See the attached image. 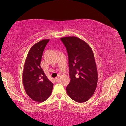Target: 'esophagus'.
<instances>
[{
    "label": "esophagus",
    "mask_w": 126,
    "mask_h": 126,
    "mask_svg": "<svg viewBox=\"0 0 126 126\" xmlns=\"http://www.w3.org/2000/svg\"><path fill=\"white\" fill-rule=\"evenodd\" d=\"M55 81L57 82L59 81V76H58V77H56V78H55Z\"/></svg>",
    "instance_id": "esophagus-1"
}]
</instances>
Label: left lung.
Listing matches in <instances>:
<instances>
[{
    "instance_id": "left-lung-1",
    "label": "left lung",
    "mask_w": 126,
    "mask_h": 126,
    "mask_svg": "<svg viewBox=\"0 0 126 126\" xmlns=\"http://www.w3.org/2000/svg\"><path fill=\"white\" fill-rule=\"evenodd\" d=\"M69 60L70 81L67 93L77 102H86L93 96L98 81L97 66L93 52L85 41L76 37L61 38Z\"/></svg>"
}]
</instances>
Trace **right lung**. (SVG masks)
Segmentation results:
<instances>
[{"label": "right lung", "mask_w": 126, "mask_h": 126, "mask_svg": "<svg viewBox=\"0 0 126 126\" xmlns=\"http://www.w3.org/2000/svg\"><path fill=\"white\" fill-rule=\"evenodd\" d=\"M49 41V39L42 40L30 48L22 74L23 85L27 94L32 99L39 102L47 99L54 86L40 66L44 50Z\"/></svg>", "instance_id": "add662e5"}]
</instances>
